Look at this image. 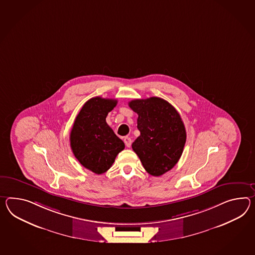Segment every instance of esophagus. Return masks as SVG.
<instances>
[{
    "mask_svg": "<svg viewBox=\"0 0 255 255\" xmlns=\"http://www.w3.org/2000/svg\"><path fill=\"white\" fill-rule=\"evenodd\" d=\"M124 141H125V145L127 147H130V144H131V140H130V137L125 136Z\"/></svg>",
    "mask_w": 255,
    "mask_h": 255,
    "instance_id": "obj_1",
    "label": "esophagus"
}]
</instances>
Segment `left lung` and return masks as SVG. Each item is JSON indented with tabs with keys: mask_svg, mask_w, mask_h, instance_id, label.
Listing matches in <instances>:
<instances>
[{
	"mask_svg": "<svg viewBox=\"0 0 255 255\" xmlns=\"http://www.w3.org/2000/svg\"><path fill=\"white\" fill-rule=\"evenodd\" d=\"M129 107L138 114L140 135L131 144L144 169L161 176L179 161L186 142V130L179 112L160 98L133 100Z\"/></svg>",
	"mask_w": 255,
	"mask_h": 255,
	"instance_id": "left-lung-1",
	"label": "left lung"
}]
</instances>
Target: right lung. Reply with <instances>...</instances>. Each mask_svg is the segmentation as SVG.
<instances>
[{
    "label": "right lung",
    "mask_w": 255,
    "mask_h": 255,
    "mask_svg": "<svg viewBox=\"0 0 255 255\" xmlns=\"http://www.w3.org/2000/svg\"><path fill=\"white\" fill-rule=\"evenodd\" d=\"M117 100L92 98L82 107L70 133L73 153L83 167L96 174L111 168L125 143L106 123Z\"/></svg>",
    "instance_id": "right-lung-1"
}]
</instances>
